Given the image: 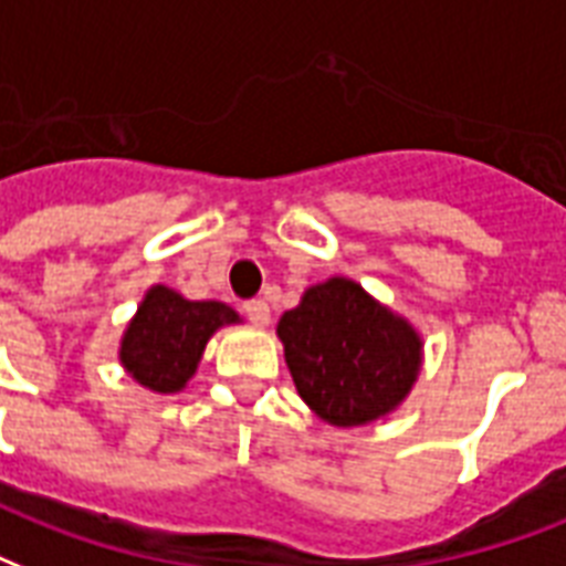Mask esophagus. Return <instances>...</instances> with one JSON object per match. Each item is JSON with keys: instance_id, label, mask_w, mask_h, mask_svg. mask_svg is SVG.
Here are the masks:
<instances>
[{"instance_id": "34e87169", "label": "esophagus", "mask_w": 566, "mask_h": 566, "mask_svg": "<svg viewBox=\"0 0 566 566\" xmlns=\"http://www.w3.org/2000/svg\"><path fill=\"white\" fill-rule=\"evenodd\" d=\"M244 315H248V318H251L256 327H265V324L271 322V310H269V304L262 301V297H253V301H248V304H244Z\"/></svg>"}]
</instances>
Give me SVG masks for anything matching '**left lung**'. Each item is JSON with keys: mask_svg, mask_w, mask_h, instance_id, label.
I'll list each match as a JSON object with an SVG mask.
<instances>
[{"mask_svg": "<svg viewBox=\"0 0 566 566\" xmlns=\"http://www.w3.org/2000/svg\"><path fill=\"white\" fill-rule=\"evenodd\" d=\"M277 336L297 396L339 428L392 413L422 366L413 324L348 277L306 289L301 304L283 313Z\"/></svg>", "mask_w": 566, "mask_h": 566, "instance_id": "8db88e82", "label": "left lung"}]
</instances>
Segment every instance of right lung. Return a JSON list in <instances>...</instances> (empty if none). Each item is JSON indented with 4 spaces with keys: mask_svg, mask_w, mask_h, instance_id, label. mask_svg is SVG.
<instances>
[{
    "mask_svg": "<svg viewBox=\"0 0 566 566\" xmlns=\"http://www.w3.org/2000/svg\"><path fill=\"white\" fill-rule=\"evenodd\" d=\"M239 322L221 301H188L168 286H153L120 339V363L142 387L179 392L197 371L218 327Z\"/></svg>",
    "mask_w": 566,
    "mask_h": 566,
    "instance_id": "1",
    "label": "right lung"
}]
</instances>
